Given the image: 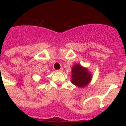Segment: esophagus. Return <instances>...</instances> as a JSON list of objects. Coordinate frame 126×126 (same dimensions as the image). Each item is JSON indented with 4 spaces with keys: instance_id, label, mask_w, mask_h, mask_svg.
<instances>
[{
    "instance_id": "1",
    "label": "esophagus",
    "mask_w": 126,
    "mask_h": 126,
    "mask_svg": "<svg viewBox=\"0 0 126 126\" xmlns=\"http://www.w3.org/2000/svg\"><path fill=\"white\" fill-rule=\"evenodd\" d=\"M62 70H63V69H62H62H58V70H56V71H57V72H62Z\"/></svg>"
}]
</instances>
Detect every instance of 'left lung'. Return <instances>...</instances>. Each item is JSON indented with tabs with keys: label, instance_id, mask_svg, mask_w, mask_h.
<instances>
[{
	"label": "left lung",
	"instance_id": "1",
	"mask_svg": "<svg viewBox=\"0 0 126 126\" xmlns=\"http://www.w3.org/2000/svg\"><path fill=\"white\" fill-rule=\"evenodd\" d=\"M72 82L78 87H85L91 81V75L80 65H74L72 70Z\"/></svg>",
	"mask_w": 126,
	"mask_h": 126
}]
</instances>
